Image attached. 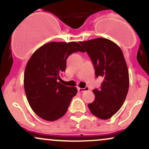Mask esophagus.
<instances>
[{
	"instance_id": "obj_1",
	"label": "esophagus",
	"mask_w": 149,
	"mask_h": 149,
	"mask_svg": "<svg viewBox=\"0 0 149 149\" xmlns=\"http://www.w3.org/2000/svg\"><path fill=\"white\" fill-rule=\"evenodd\" d=\"M78 90H79V92H84L87 91H89L88 87H86L85 88H78Z\"/></svg>"
}]
</instances>
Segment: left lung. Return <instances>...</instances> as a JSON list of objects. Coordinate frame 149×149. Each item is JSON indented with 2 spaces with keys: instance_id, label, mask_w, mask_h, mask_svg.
<instances>
[{
  "instance_id": "8db88e82",
  "label": "left lung",
  "mask_w": 149,
  "mask_h": 149,
  "mask_svg": "<svg viewBox=\"0 0 149 149\" xmlns=\"http://www.w3.org/2000/svg\"><path fill=\"white\" fill-rule=\"evenodd\" d=\"M91 57L96 77L104 81L99 89L93 90L95 100L88 103L95 116L106 120L118 112L124 103L129 87V75L120 47L103 38L80 42Z\"/></svg>"
}]
</instances>
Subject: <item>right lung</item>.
<instances>
[{
	"label": "right lung",
	"instance_id": "1",
	"mask_svg": "<svg viewBox=\"0 0 149 149\" xmlns=\"http://www.w3.org/2000/svg\"><path fill=\"white\" fill-rule=\"evenodd\" d=\"M84 52L76 42H50L38 48L26 64L23 85L30 106L43 119L54 121L61 118L76 95V87L63 85L60 73L73 53Z\"/></svg>",
	"mask_w": 149,
	"mask_h": 149
}]
</instances>
